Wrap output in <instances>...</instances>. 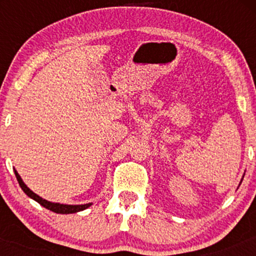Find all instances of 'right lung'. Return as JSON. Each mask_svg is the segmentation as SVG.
Masks as SVG:
<instances>
[{
    "mask_svg": "<svg viewBox=\"0 0 256 256\" xmlns=\"http://www.w3.org/2000/svg\"><path fill=\"white\" fill-rule=\"evenodd\" d=\"M16 173V177L18 179V183H19L20 186H22V189L24 190V192L28 196H30L31 198H34V201H37L38 204L40 206H43V207H46V210H52V212H55V213H60V214H70V213H76V212H79V210H86L88 207L91 204H77V206H72V204H52V202H49L46 201V200H43L42 198H40V196L37 195V194H34V192H31L30 189H28V186H26L24 182H22V179L20 178V176L18 174L16 171H14Z\"/></svg>",
    "mask_w": 256,
    "mask_h": 256,
    "instance_id": "1",
    "label": "right lung"
}]
</instances>
